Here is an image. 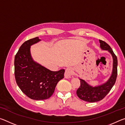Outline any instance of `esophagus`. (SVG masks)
<instances>
[{
    "label": "esophagus",
    "mask_w": 125,
    "mask_h": 125,
    "mask_svg": "<svg viewBox=\"0 0 125 125\" xmlns=\"http://www.w3.org/2000/svg\"><path fill=\"white\" fill-rule=\"evenodd\" d=\"M73 73V69L72 68H67L65 69V73H64V77L67 79H69V78H71V76L72 75Z\"/></svg>",
    "instance_id": "34e87169"
}]
</instances>
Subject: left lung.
Masks as SVG:
<instances>
[{"label": "left lung", "mask_w": 125, "mask_h": 125, "mask_svg": "<svg viewBox=\"0 0 125 125\" xmlns=\"http://www.w3.org/2000/svg\"><path fill=\"white\" fill-rule=\"evenodd\" d=\"M101 50L107 51L111 54L113 60V71L109 79L105 83L98 86H93L89 84L85 80L79 79L80 86L77 90V96L84 101L89 103L97 102L101 100L108 94L115 83L117 74V59L108 44L99 40Z\"/></svg>", "instance_id": "8db88e82"}]
</instances>
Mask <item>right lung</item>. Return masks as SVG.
<instances>
[{"mask_svg": "<svg viewBox=\"0 0 125 125\" xmlns=\"http://www.w3.org/2000/svg\"><path fill=\"white\" fill-rule=\"evenodd\" d=\"M39 37L25 41L15 57V77L21 90L31 99L41 100L52 96L57 84L64 78V69L49 70L33 61L31 46L40 42Z\"/></svg>", "mask_w": 125, "mask_h": 125, "instance_id": "add662e5", "label": "right lung"}]
</instances>
